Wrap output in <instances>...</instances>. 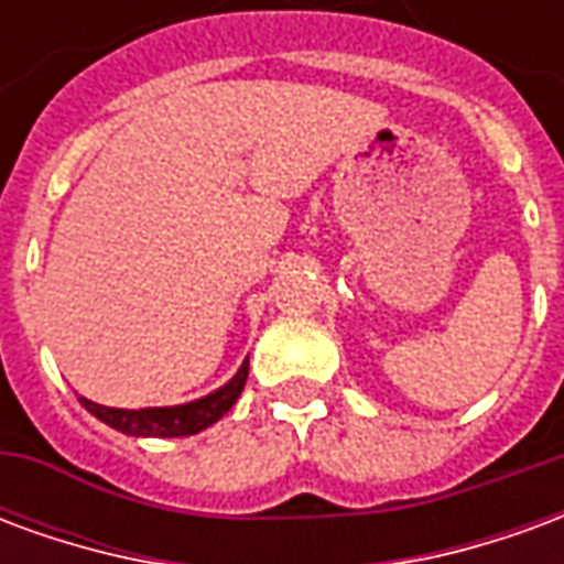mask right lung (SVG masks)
<instances>
[{
  "mask_svg": "<svg viewBox=\"0 0 564 564\" xmlns=\"http://www.w3.org/2000/svg\"><path fill=\"white\" fill-rule=\"evenodd\" d=\"M247 366L250 359L241 362V368L235 371V378L229 383H223L220 390L202 395L196 402L186 404H172V408H139V411H129V408H105L90 399L80 395V404L90 411L96 420H102L105 425H111L117 432L132 437H186L196 435L202 429H208L220 420L245 390L247 383Z\"/></svg>",
  "mask_w": 564,
  "mask_h": 564,
  "instance_id": "add662e5",
  "label": "right lung"
}]
</instances>
